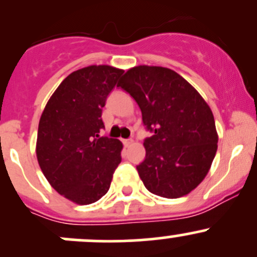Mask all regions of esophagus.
I'll return each instance as SVG.
<instances>
[{
    "label": "esophagus",
    "instance_id": "esophagus-1",
    "mask_svg": "<svg viewBox=\"0 0 257 257\" xmlns=\"http://www.w3.org/2000/svg\"><path fill=\"white\" fill-rule=\"evenodd\" d=\"M123 144L125 147H129V145L133 144V139H123Z\"/></svg>",
    "mask_w": 257,
    "mask_h": 257
}]
</instances>
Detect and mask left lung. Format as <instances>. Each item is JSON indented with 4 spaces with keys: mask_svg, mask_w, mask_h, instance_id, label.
<instances>
[{
    "mask_svg": "<svg viewBox=\"0 0 257 257\" xmlns=\"http://www.w3.org/2000/svg\"><path fill=\"white\" fill-rule=\"evenodd\" d=\"M116 87L134 98L144 125L145 159L137 170L150 193L180 198L208 174L217 150L214 115L198 90L177 72L138 66L126 71Z\"/></svg>",
    "mask_w": 257,
    "mask_h": 257,
    "instance_id": "obj_1",
    "label": "left lung"
}]
</instances>
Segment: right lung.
<instances>
[{"mask_svg":"<svg viewBox=\"0 0 257 257\" xmlns=\"http://www.w3.org/2000/svg\"><path fill=\"white\" fill-rule=\"evenodd\" d=\"M124 71L89 66L69 74L46 104L38 124V164L52 188L79 205L109 190L123 144L99 137L102 108Z\"/></svg>","mask_w":257,"mask_h":257,"instance_id":"add662e5","label":"right lung"}]
</instances>
